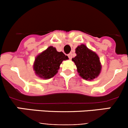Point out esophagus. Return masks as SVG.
<instances>
[{
    "mask_svg": "<svg viewBox=\"0 0 128 128\" xmlns=\"http://www.w3.org/2000/svg\"><path fill=\"white\" fill-rule=\"evenodd\" d=\"M68 57H69V59H71L72 58V53H69V54H68Z\"/></svg>",
    "mask_w": 128,
    "mask_h": 128,
    "instance_id": "34e87169",
    "label": "esophagus"
}]
</instances>
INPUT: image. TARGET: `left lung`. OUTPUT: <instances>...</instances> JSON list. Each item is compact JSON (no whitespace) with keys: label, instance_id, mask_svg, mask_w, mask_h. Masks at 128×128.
<instances>
[{"label":"left lung","instance_id":"left-lung-1","mask_svg":"<svg viewBox=\"0 0 128 128\" xmlns=\"http://www.w3.org/2000/svg\"><path fill=\"white\" fill-rule=\"evenodd\" d=\"M76 56L72 58L78 74L84 79L92 80L100 74L102 65L100 59L95 52L89 50L84 44L76 49Z\"/></svg>","mask_w":128,"mask_h":128}]
</instances>
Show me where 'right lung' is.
<instances>
[{
	"instance_id": "obj_1",
	"label": "right lung",
	"mask_w": 128,
	"mask_h": 128,
	"mask_svg": "<svg viewBox=\"0 0 128 128\" xmlns=\"http://www.w3.org/2000/svg\"><path fill=\"white\" fill-rule=\"evenodd\" d=\"M68 59L62 52H58L55 48L50 46L36 56L33 69L40 78H52L58 73L62 62Z\"/></svg>"
}]
</instances>
